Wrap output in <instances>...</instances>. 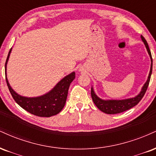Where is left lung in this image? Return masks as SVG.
I'll list each match as a JSON object with an SVG mask.
<instances>
[{"label":"left lung","instance_id":"1","mask_svg":"<svg viewBox=\"0 0 156 156\" xmlns=\"http://www.w3.org/2000/svg\"><path fill=\"white\" fill-rule=\"evenodd\" d=\"M141 38H142V40L143 41L144 45H145L146 48H147V50L148 53H149L150 57H151V71H150V74L149 76H148L147 82H145L143 87H142V91H141L138 96L134 97V98L124 100H102L95 94L92 87V88H91V97H92L93 102L96 104V107H98L101 111H102L104 113H107V114L109 115L118 114V113H121L122 112H125L126 110H128V109H131V108L136 106V104L142 100V98H143L144 94H145L146 91H147L148 85H149L150 83V80H151L152 70H153V58H152L151 52L149 49V46H148L147 41H146L145 38H144L142 36H141Z\"/></svg>","mask_w":156,"mask_h":156}]
</instances>
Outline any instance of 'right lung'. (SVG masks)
<instances>
[{"instance_id":"1","label":"right lung","mask_w":156,"mask_h":156,"mask_svg":"<svg viewBox=\"0 0 156 156\" xmlns=\"http://www.w3.org/2000/svg\"><path fill=\"white\" fill-rule=\"evenodd\" d=\"M11 51L12 49L9 50L7 59L5 60V74L7 86L14 101L23 109L36 116L49 118L58 114L65 106L69 86L71 82L74 80L75 73L72 72L65 76L57 84L52 90L47 94L36 98H27L21 96L13 90L6 78V64Z\"/></svg>"}]
</instances>
